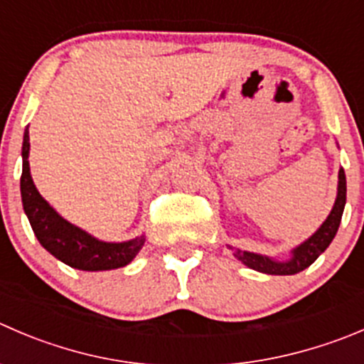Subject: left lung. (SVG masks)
<instances>
[{
	"instance_id": "1",
	"label": "left lung",
	"mask_w": 364,
	"mask_h": 364,
	"mask_svg": "<svg viewBox=\"0 0 364 364\" xmlns=\"http://www.w3.org/2000/svg\"><path fill=\"white\" fill-rule=\"evenodd\" d=\"M340 181H338V197L336 203H334L333 211L329 213V217L326 218L322 225H320L318 231L311 236L309 240H306L304 243L294 249V256L288 261H274L267 256H261V254L247 252V250L232 249L235 256L242 261L243 264H247L249 268L257 272H263V274H270V276H294L299 274L304 268H308L309 264L315 263L316 257L323 252V250L329 247V243L333 242V238L336 236L338 228H340L341 215H343L345 200H347V179H345L343 168H340V174H338Z\"/></svg>"
}]
</instances>
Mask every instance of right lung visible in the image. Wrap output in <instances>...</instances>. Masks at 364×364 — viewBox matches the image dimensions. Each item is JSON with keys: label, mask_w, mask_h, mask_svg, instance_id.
<instances>
[{"label": "right lung", "mask_w": 364, "mask_h": 364, "mask_svg": "<svg viewBox=\"0 0 364 364\" xmlns=\"http://www.w3.org/2000/svg\"><path fill=\"white\" fill-rule=\"evenodd\" d=\"M30 135L24 132L23 140V174H21V197L24 213L30 220L35 236L48 252L56 259L80 270H112L126 267L142 249L146 238L129 240L122 243H108L94 238L70 222L63 220L37 192L30 176Z\"/></svg>", "instance_id": "obj_1"}]
</instances>
